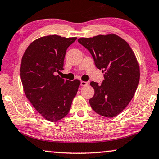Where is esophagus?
Instances as JSON below:
<instances>
[{
  "mask_svg": "<svg viewBox=\"0 0 159 159\" xmlns=\"http://www.w3.org/2000/svg\"><path fill=\"white\" fill-rule=\"evenodd\" d=\"M88 84H89V83L86 81H83V80L80 81V86H88Z\"/></svg>",
  "mask_w": 159,
  "mask_h": 159,
  "instance_id": "obj_1",
  "label": "esophagus"
}]
</instances>
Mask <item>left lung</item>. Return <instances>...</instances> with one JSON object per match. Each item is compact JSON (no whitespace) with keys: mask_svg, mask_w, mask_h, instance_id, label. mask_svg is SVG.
Instances as JSON below:
<instances>
[{"mask_svg":"<svg viewBox=\"0 0 159 159\" xmlns=\"http://www.w3.org/2000/svg\"><path fill=\"white\" fill-rule=\"evenodd\" d=\"M79 43L89 50L95 65L104 72L101 84L91 81L95 93L89 100L95 112L113 118L129 105L140 79V68L129 43L117 35L80 38Z\"/></svg>","mask_w":159,"mask_h":159,"instance_id":"left-lung-1","label":"left lung"}]
</instances>
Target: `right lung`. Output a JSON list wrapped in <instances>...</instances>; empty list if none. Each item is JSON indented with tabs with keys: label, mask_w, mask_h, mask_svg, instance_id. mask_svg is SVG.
Returning <instances> with one entry per match:
<instances>
[{
	"label": "right lung",
	"mask_w": 159,
	"mask_h": 159,
	"mask_svg": "<svg viewBox=\"0 0 159 159\" xmlns=\"http://www.w3.org/2000/svg\"><path fill=\"white\" fill-rule=\"evenodd\" d=\"M76 38L52 35L33 41L22 57L20 79L27 98L48 121L64 118L70 109L80 81L56 75L63 70L66 50Z\"/></svg>",
	"instance_id": "1"
}]
</instances>
